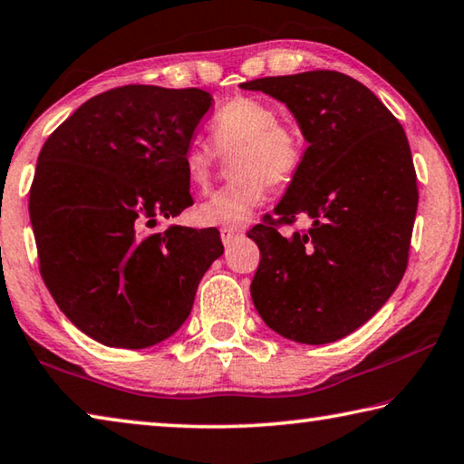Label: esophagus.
Wrapping results in <instances>:
<instances>
[{"label":"esophagus","mask_w":464,"mask_h":464,"mask_svg":"<svg viewBox=\"0 0 464 464\" xmlns=\"http://www.w3.org/2000/svg\"><path fill=\"white\" fill-rule=\"evenodd\" d=\"M219 237H222V242L226 246H230L234 240H238L242 237V230H232V227H222L219 230Z\"/></svg>","instance_id":"obj_1"}]
</instances>
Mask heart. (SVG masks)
<instances>
[{
	"label": "heart",
	"mask_w": 464,
	"mask_h": 464,
	"mask_svg": "<svg viewBox=\"0 0 464 464\" xmlns=\"http://www.w3.org/2000/svg\"><path fill=\"white\" fill-rule=\"evenodd\" d=\"M211 142L191 140L181 154L187 183L206 191L219 157H234L232 170L238 181L222 187L201 201L195 219L203 226H246L265 201L266 183H283L295 175L304 160V134L294 121L279 120L269 102L238 95L219 108L209 124Z\"/></svg>",
	"instance_id": "obj_1"
}]
</instances>
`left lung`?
I'll list each match as a JSON object with an SVG mask.
<instances>
[{
	"label": "left lung",
	"mask_w": 464,
	"mask_h": 464,
	"mask_svg": "<svg viewBox=\"0 0 464 464\" xmlns=\"http://www.w3.org/2000/svg\"><path fill=\"white\" fill-rule=\"evenodd\" d=\"M287 105L310 142L275 216L248 230L261 248L256 312L302 344L334 343L372 318L408 269L418 179L408 136L383 102L338 71L242 83ZM313 226L285 239L281 225Z\"/></svg>",
	"instance_id": "8db88e82"
}]
</instances>
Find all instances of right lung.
Returning a JSON list of instances; mask_svg holds the SVG:
<instances>
[{
  "instance_id": "1",
  "label": "right lung",
  "mask_w": 464,
  "mask_h": 464,
  "mask_svg": "<svg viewBox=\"0 0 464 464\" xmlns=\"http://www.w3.org/2000/svg\"><path fill=\"white\" fill-rule=\"evenodd\" d=\"M209 108L198 87H116L81 105L38 154L30 222L40 275L97 343L146 348L175 334L224 253L216 227L144 234L193 203L181 154Z\"/></svg>"
}]
</instances>
